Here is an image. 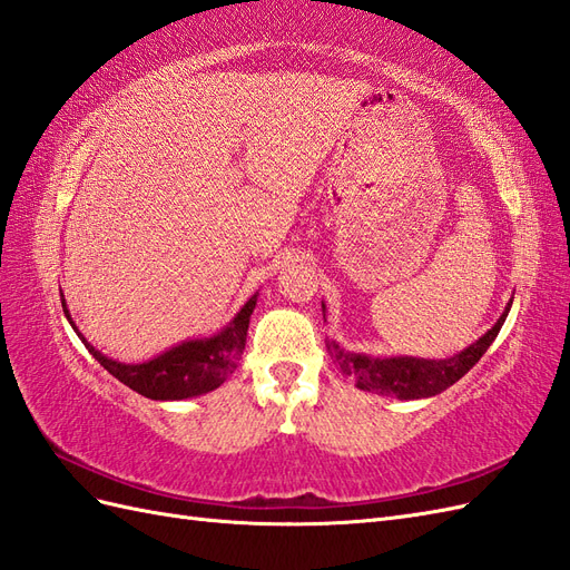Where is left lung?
I'll return each mask as SVG.
<instances>
[{"label": "left lung", "instance_id": "obj_1", "mask_svg": "<svg viewBox=\"0 0 570 570\" xmlns=\"http://www.w3.org/2000/svg\"><path fill=\"white\" fill-rule=\"evenodd\" d=\"M511 303L513 301H509L507 311L501 313L494 327L487 334H482L475 344H470L456 355L442 357V361H430V357H413V355L372 357L365 353H353V351L341 348L332 338L324 341V344H327V351L338 363L341 372L353 377L355 386L363 389V392L396 396L401 401L430 399V396L442 394L451 384H456L465 372L480 361L484 351L492 346L501 324L507 322ZM322 313H324V303H322Z\"/></svg>", "mask_w": 570, "mask_h": 570}]
</instances>
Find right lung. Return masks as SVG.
I'll list each match as a JSON object with an SVG mask.
<instances>
[{"instance_id":"add662e5","label":"right lung","mask_w":570,"mask_h":570,"mask_svg":"<svg viewBox=\"0 0 570 570\" xmlns=\"http://www.w3.org/2000/svg\"><path fill=\"white\" fill-rule=\"evenodd\" d=\"M255 303L257 294L250 296L246 305L236 313V317L213 336L186 338L181 344L161 351L159 355L150 357V361L145 363H119L97 351L92 344H88V338L80 334L73 324L67 301L61 296L63 315H67L73 332L83 341L95 361L100 363L109 375L124 382L128 389H134L140 396L153 401L193 399L207 392H215L217 386H222L226 377L236 370L240 353L246 348L248 324L255 311Z\"/></svg>"}]
</instances>
